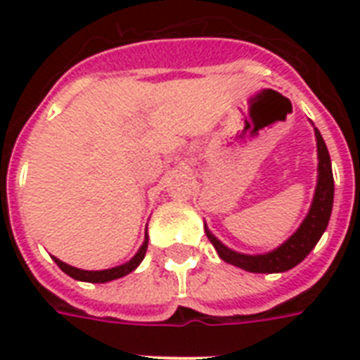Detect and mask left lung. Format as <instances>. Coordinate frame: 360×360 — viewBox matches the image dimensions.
Instances as JSON below:
<instances>
[{
    "instance_id": "left-lung-1",
    "label": "left lung",
    "mask_w": 360,
    "mask_h": 360,
    "mask_svg": "<svg viewBox=\"0 0 360 360\" xmlns=\"http://www.w3.org/2000/svg\"><path fill=\"white\" fill-rule=\"evenodd\" d=\"M314 132H316V141H318V185H316V194H314L312 205H310L307 219L302 220L299 230L285 240L284 245H280L273 252L256 254V256L231 250L226 245H222L205 226L207 239L213 243L214 250L219 252V256L226 263L245 269L248 273H284V271H290L295 265H299L312 252L314 246L318 245L323 231L327 230L330 211H333L335 179H333V168H330V157L329 151H327V146H325L319 130L314 129Z\"/></svg>"
}]
</instances>
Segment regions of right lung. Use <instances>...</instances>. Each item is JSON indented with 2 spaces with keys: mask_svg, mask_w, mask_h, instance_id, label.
I'll use <instances>...</instances> for the list:
<instances>
[{
  "mask_svg": "<svg viewBox=\"0 0 360 360\" xmlns=\"http://www.w3.org/2000/svg\"><path fill=\"white\" fill-rule=\"evenodd\" d=\"M147 237L146 233V240H143V245L140 246V250L136 252V256L130 259V262L123 263L120 267H112V269H104V271H84V269H76V267H70L67 265L65 262L58 259V257H53V262L58 263V267L67 273L70 278L75 280H82V282H93V284H104V282H110V280H115V278H121V276H127L129 273H132L138 265L141 263L143 256H146V250H147Z\"/></svg>",
  "mask_w": 360,
  "mask_h": 360,
  "instance_id": "obj_1",
  "label": "right lung"
}]
</instances>
